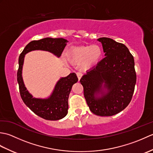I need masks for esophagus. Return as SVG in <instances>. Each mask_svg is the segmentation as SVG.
Returning <instances> with one entry per match:
<instances>
[{
    "instance_id": "obj_1",
    "label": "esophagus",
    "mask_w": 153,
    "mask_h": 153,
    "mask_svg": "<svg viewBox=\"0 0 153 153\" xmlns=\"http://www.w3.org/2000/svg\"><path fill=\"white\" fill-rule=\"evenodd\" d=\"M76 74H77V78H78V80L79 81L81 79V78H82L83 74H82V73H81V72H77Z\"/></svg>"
}]
</instances>
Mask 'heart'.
Returning <instances> with one entry per match:
<instances>
[{
    "instance_id": "obj_1",
    "label": "heart",
    "mask_w": 153,
    "mask_h": 153,
    "mask_svg": "<svg viewBox=\"0 0 153 153\" xmlns=\"http://www.w3.org/2000/svg\"><path fill=\"white\" fill-rule=\"evenodd\" d=\"M102 54L101 47L95 44L71 48L68 57L72 62L80 63L82 62L84 68H90L99 62Z\"/></svg>"
}]
</instances>
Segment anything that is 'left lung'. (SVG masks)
I'll list each match as a JSON object with an SVG mask.
<instances>
[{"mask_svg":"<svg viewBox=\"0 0 153 153\" xmlns=\"http://www.w3.org/2000/svg\"><path fill=\"white\" fill-rule=\"evenodd\" d=\"M105 57L80 79L84 97L94 114L115 115L130 102L136 83L134 58L126 45L112 39H98Z\"/></svg>","mask_w":153,"mask_h":153,"instance_id":"8db88e82","label":"left lung"}]
</instances>
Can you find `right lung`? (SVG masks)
<instances>
[{
  "mask_svg": "<svg viewBox=\"0 0 153 153\" xmlns=\"http://www.w3.org/2000/svg\"><path fill=\"white\" fill-rule=\"evenodd\" d=\"M68 42L63 38L51 37L32 41L25 46L19 57L17 80L23 101L35 114L47 120H58L67 115L70 93L78 79L76 74L71 73L58 81L51 95L47 98H35L27 90L23 80L22 68L25 55L31 51L40 50L49 52L59 58Z\"/></svg>",
  "mask_w": 153,
  "mask_h": 153,
  "instance_id": "right-lung-1",
  "label": "right lung"
}]
</instances>
